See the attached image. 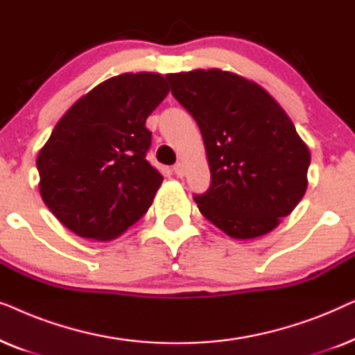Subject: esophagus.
Returning a JSON list of instances; mask_svg holds the SVG:
<instances>
[{"label":"esophagus","instance_id":"obj_1","mask_svg":"<svg viewBox=\"0 0 355 355\" xmlns=\"http://www.w3.org/2000/svg\"><path fill=\"white\" fill-rule=\"evenodd\" d=\"M173 171H174V174H176L178 178H182L184 174H186V166H184V163L178 162V163L173 166Z\"/></svg>","mask_w":355,"mask_h":355}]
</instances>
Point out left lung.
I'll list each match as a JSON object with an SVG mask.
<instances>
[{
  "mask_svg": "<svg viewBox=\"0 0 355 355\" xmlns=\"http://www.w3.org/2000/svg\"><path fill=\"white\" fill-rule=\"evenodd\" d=\"M171 94L196 119L210 187L193 196L208 221L236 239L263 236L304 197L310 152L268 92L220 69L168 74Z\"/></svg>",
  "mask_w": 355,
  "mask_h": 355,
  "instance_id": "8db88e82",
  "label": "left lung"
}]
</instances>
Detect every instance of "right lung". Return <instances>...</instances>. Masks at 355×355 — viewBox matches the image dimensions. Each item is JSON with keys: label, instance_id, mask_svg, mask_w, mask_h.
I'll use <instances>...</instances> for the list:
<instances>
[{"label": "right lung", "instance_id": "right-lung-1", "mask_svg": "<svg viewBox=\"0 0 355 355\" xmlns=\"http://www.w3.org/2000/svg\"><path fill=\"white\" fill-rule=\"evenodd\" d=\"M166 79L121 74L77 100L40 150V193L53 215L77 236L110 241L152 205L163 176L147 162L145 121L166 98Z\"/></svg>", "mask_w": 355, "mask_h": 355}]
</instances>
